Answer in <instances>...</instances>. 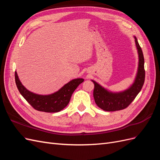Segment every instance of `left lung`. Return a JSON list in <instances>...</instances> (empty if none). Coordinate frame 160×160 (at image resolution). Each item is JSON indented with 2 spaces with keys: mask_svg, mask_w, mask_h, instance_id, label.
I'll return each mask as SVG.
<instances>
[{
  "mask_svg": "<svg viewBox=\"0 0 160 160\" xmlns=\"http://www.w3.org/2000/svg\"><path fill=\"white\" fill-rule=\"evenodd\" d=\"M138 53V68L133 84L128 89L121 92H111L100 85L95 81L93 98L95 102L99 108L106 111L122 110L129 105L141 91L145 81L144 57L142 48L140 47L137 38L134 37Z\"/></svg>",
  "mask_w": 160,
  "mask_h": 160,
  "instance_id": "left-lung-1",
  "label": "left lung"
}]
</instances>
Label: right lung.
Here are the masks:
<instances>
[{"mask_svg": "<svg viewBox=\"0 0 160 160\" xmlns=\"http://www.w3.org/2000/svg\"><path fill=\"white\" fill-rule=\"evenodd\" d=\"M15 82L17 88L27 102L36 110L47 113H55L63 109L69 103L71 95L84 79L77 78L70 81L69 83L49 95H39L28 91L19 80L15 71Z\"/></svg>", "mask_w": 160, "mask_h": 160, "instance_id": "add662e5", "label": "right lung"}]
</instances>
